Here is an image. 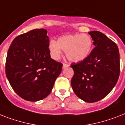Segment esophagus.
Here are the masks:
<instances>
[{
	"mask_svg": "<svg viewBox=\"0 0 125 125\" xmlns=\"http://www.w3.org/2000/svg\"><path fill=\"white\" fill-rule=\"evenodd\" d=\"M69 67V65L66 64V63H63V68H66Z\"/></svg>",
	"mask_w": 125,
	"mask_h": 125,
	"instance_id": "34e87169",
	"label": "esophagus"
}]
</instances>
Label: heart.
I'll use <instances>...</instances> for the list:
<instances>
[{
	"label": "heart",
	"mask_w": 125,
	"mask_h": 125,
	"mask_svg": "<svg viewBox=\"0 0 125 125\" xmlns=\"http://www.w3.org/2000/svg\"><path fill=\"white\" fill-rule=\"evenodd\" d=\"M48 47L53 59H59L63 50L65 51L66 57L69 60L78 62L85 59L90 54L92 40L86 34H68L60 37L56 42L51 40Z\"/></svg>",
	"instance_id": "b5f03b06"
}]
</instances>
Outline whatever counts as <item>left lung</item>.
<instances>
[{
    "mask_svg": "<svg viewBox=\"0 0 125 125\" xmlns=\"http://www.w3.org/2000/svg\"><path fill=\"white\" fill-rule=\"evenodd\" d=\"M94 49L85 59L72 63L71 86L76 95L88 103L101 100L112 91L120 73L119 52L115 42L103 33L90 31Z\"/></svg>",
    "mask_w": 125,
    "mask_h": 125,
    "instance_id": "obj_1",
    "label": "left lung"
}]
</instances>
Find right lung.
<instances>
[{
    "instance_id": "1",
    "label": "right lung",
    "mask_w": 125,
    "mask_h": 125,
    "mask_svg": "<svg viewBox=\"0 0 125 125\" xmlns=\"http://www.w3.org/2000/svg\"><path fill=\"white\" fill-rule=\"evenodd\" d=\"M44 29L17 36L7 54L6 74L12 89L25 100L37 101L50 94L62 63L51 58Z\"/></svg>"
}]
</instances>
